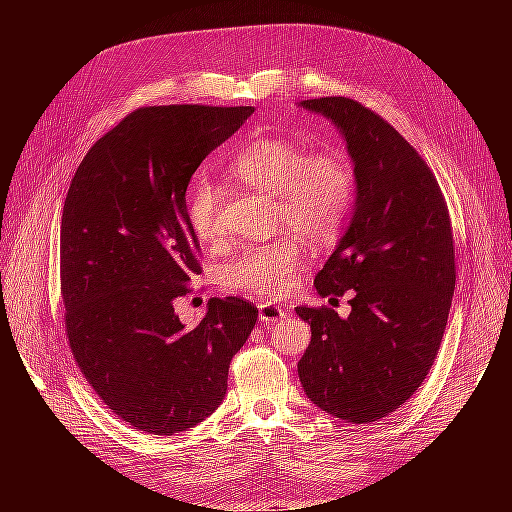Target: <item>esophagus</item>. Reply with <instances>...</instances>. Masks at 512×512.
Masks as SVG:
<instances>
[{
    "instance_id": "obj_1",
    "label": "esophagus",
    "mask_w": 512,
    "mask_h": 512,
    "mask_svg": "<svg viewBox=\"0 0 512 512\" xmlns=\"http://www.w3.org/2000/svg\"><path fill=\"white\" fill-rule=\"evenodd\" d=\"M284 317H286V311L280 305H274V303H261L259 305V319L263 321L265 326L278 324V321H282Z\"/></svg>"
}]
</instances>
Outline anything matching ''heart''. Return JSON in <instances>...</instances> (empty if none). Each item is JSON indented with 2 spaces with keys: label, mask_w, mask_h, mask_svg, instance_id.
<instances>
[{
  "label": "heart",
  "mask_w": 512,
  "mask_h": 512,
  "mask_svg": "<svg viewBox=\"0 0 512 512\" xmlns=\"http://www.w3.org/2000/svg\"><path fill=\"white\" fill-rule=\"evenodd\" d=\"M228 170L242 184L276 199V228L299 232L313 245L338 236L355 201V172L338 147L307 151L301 143L259 137L238 149ZM220 199L222 188L207 178L197 180L188 193V224L207 245L224 240ZM301 261L297 242L280 236L245 249L224 265L222 282L255 297H282L292 288Z\"/></svg>",
  "instance_id": "1"
}]
</instances>
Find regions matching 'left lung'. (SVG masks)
Listing matches in <instances>:
<instances>
[{"instance_id":"obj_1","label":"left lung","mask_w":512,"mask_h":512,"mask_svg":"<svg viewBox=\"0 0 512 512\" xmlns=\"http://www.w3.org/2000/svg\"><path fill=\"white\" fill-rule=\"evenodd\" d=\"M332 120L355 164L351 226L315 276L321 297L351 294V315L297 307L311 326L299 378L313 405L378 421L415 394L432 369L456 282L454 240L440 184L402 134L348 97L305 99Z\"/></svg>"}]
</instances>
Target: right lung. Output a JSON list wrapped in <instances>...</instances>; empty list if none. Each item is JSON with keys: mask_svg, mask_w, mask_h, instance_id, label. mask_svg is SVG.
<instances>
[{"mask_svg": "<svg viewBox=\"0 0 512 512\" xmlns=\"http://www.w3.org/2000/svg\"><path fill=\"white\" fill-rule=\"evenodd\" d=\"M255 107L149 105L89 149L60 226L66 336L91 388L122 421L153 436L195 427L222 405L232 357L257 307L211 299L184 328L174 303L201 274L186 186Z\"/></svg>", "mask_w": 512, "mask_h": 512, "instance_id": "obj_1", "label": "right lung"}]
</instances>
